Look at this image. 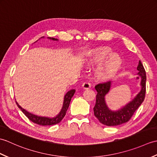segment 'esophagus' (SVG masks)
<instances>
[{
	"instance_id": "1",
	"label": "esophagus",
	"mask_w": 157,
	"mask_h": 157,
	"mask_svg": "<svg viewBox=\"0 0 157 157\" xmlns=\"http://www.w3.org/2000/svg\"><path fill=\"white\" fill-rule=\"evenodd\" d=\"M82 88L84 89H89L91 88V84L89 82H84V84H82Z\"/></svg>"
}]
</instances>
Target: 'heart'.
Instances as JSON below:
<instances>
[{"instance_id":"heart-1","label":"heart","mask_w":157,"mask_h":157,"mask_svg":"<svg viewBox=\"0 0 157 157\" xmlns=\"http://www.w3.org/2000/svg\"><path fill=\"white\" fill-rule=\"evenodd\" d=\"M111 51L109 48H99L90 52L89 63L90 64H97L107 56ZM121 65V60L119 56L113 54L109 55L96 70L98 78L106 79L111 78L118 71Z\"/></svg>"}]
</instances>
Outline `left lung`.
<instances>
[{
	"instance_id": "8db88e82",
	"label": "left lung",
	"mask_w": 157,
	"mask_h": 157,
	"mask_svg": "<svg viewBox=\"0 0 157 157\" xmlns=\"http://www.w3.org/2000/svg\"><path fill=\"white\" fill-rule=\"evenodd\" d=\"M137 69L138 71V74L141 78V91L131 102L117 111H112L109 110L105 101V95L110 90L111 82H102L95 86L97 94L96 97V104L93 109L95 117L103 125L115 126L128 122L144 101L146 94V75L144 66L140 61H139Z\"/></svg>"
}]
</instances>
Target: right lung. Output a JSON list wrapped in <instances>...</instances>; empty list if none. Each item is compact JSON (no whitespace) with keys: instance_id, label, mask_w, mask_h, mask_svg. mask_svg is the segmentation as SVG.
Wrapping results in <instances>:
<instances>
[{"instance_id":"add662e5","label":"right lung","mask_w":157,"mask_h":157,"mask_svg":"<svg viewBox=\"0 0 157 157\" xmlns=\"http://www.w3.org/2000/svg\"><path fill=\"white\" fill-rule=\"evenodd\" d=\"M52 39L53 40H56L52 38ZM75 92V90H69L67 93L64 98V102H63V106L61 109V111L60 112V113L57 116L53 118L43 117L36 116L34 114H32V113L28 112L27 111H25L24 109L21 108L17 102H16V104L17 105L18 107L21 110V111L23 113V114L27 117L33 123H36V124H38L40 125H55V124H57V123H59L60 121H61L63 119V117H65V115H66V112L69 108L70 102H71V98L73 97V96L74 95Z\"/></svg>"}]
</instances>
